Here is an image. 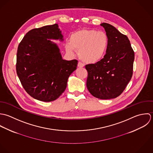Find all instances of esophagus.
I'll return each instance as SVG.
<instances>
[{
    "instance_id": "obj_1",
    "label": "esophagus",
    "mask_w": 153,
    "mask_h": 153,
    "mask_svg": "<svg viewBox=\"0 0 153 153\" xmlns=\"http://www.w3.org/2000/svg\"><path fill=\"white\" fill-rule=\"evenodd\" d=\"M77 65H78L79 67H83L85 65H84V64H83L82 62H79Z\"/></svg>"
}]
</instances>
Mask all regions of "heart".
<instances>
[{
  "instance_id": "heart-1",
  "label": "heart",
  "mask_w": 153,
  "mask_h": 153,
  "mask_svg": "<svg viewBox=\"0 0 153 153\" xmlns=\"http://www.w3.org/2000/svg\"><path fill=\"white\" fill-rule=\"evenodd\" d=\"M108 44L109 39L105 32L82 30L70 35L66 50L70 53H73L75 49L79 50L80 59L88 64H94L104 57Z\"/></svg>"
}]
</instances>
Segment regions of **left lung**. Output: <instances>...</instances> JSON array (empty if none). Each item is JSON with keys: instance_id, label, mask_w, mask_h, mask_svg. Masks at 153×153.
Returning <instances> with one entry per match:
<instances>
[{"instance_id": "left-lung-1", "label": "left lung", "mask_w": 153, "mask_h": 153, "mask_svg": "<svg viewBox=\"0 0 153 153\" xmlns=\"http://www.w3.org/2000/svg\"><path fill=\"white\" fill-rule=\"evenodd\" d=\"M100 25L106 32L109 44L103 59L85 66L86 86L94 97L110 99L119 96L131 79L134 52L126 35L109 24Z\"/></svg>"}]
</instances>
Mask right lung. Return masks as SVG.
Returning <instances> with one entry per match:
<instances>
[{"label": "right lung", "mask_w": 153, "mask_h": 153, "mask_svg": "<svg viewBox=\"0 0 153 153\" xmlns=\"http://www.w3.org/2000/svg\"><path fill=\"white\" fill-rule=\"evenodd\" d=\"M51 39L64 40L57 24L31 30L19 43L16 54V73L22 86L31 97L43 102L60 97L78 64L77 60H63Z\"/></svg>", "instance_id": "right-lung-1"}]
</instances>
